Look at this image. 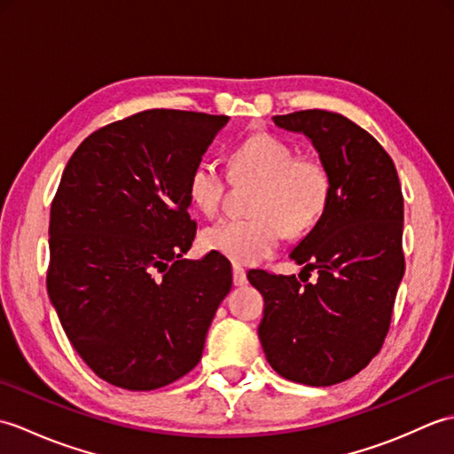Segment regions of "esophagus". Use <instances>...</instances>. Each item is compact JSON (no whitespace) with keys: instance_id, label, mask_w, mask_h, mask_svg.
I'll return each mask as SVG.
<instances>
[{"instance_id":"1","label":"esophagus","mask_w":454,"mask_h":454,"mask_svg":"<svg viewBox=\"0 0 454 454\" xmlns=\"http://www.w3.org/2000/svg\"><path fill=\"white\" fill-rule=\"evenodd\" d=\"M232 271H234V285H236V286H244V285L247 283L246 269H244L242 265H234Z\"/></svg>"}]
</instances>
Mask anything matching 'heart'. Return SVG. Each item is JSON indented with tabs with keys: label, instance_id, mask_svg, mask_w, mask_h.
<instances>
[{
	"label": "heart",
	"instance_id": "obj_1",
	"mask_svg": "<svg viewBox=\"0 0 454 454\" xmlns=\"http://www.w3.org/2000/svg\"><path fill=\"white\" fill-rule=\"evenodd\" d=\"M232 177L259 181L247 218H224L208 226L200 239L207 249L234 263H257L271 255L286 236L314 228L330 207L333 181L320 158L298 156L291 144L267 132L244 138L232 150ZM226 189L215 161L199 160L187 177V195L202 215H216Z\"/></svg>",
	"mask_w": 454,
	"mask_h": 454
}]
</instances>
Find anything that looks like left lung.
I'll return each mask as SVG.
<instances>
[{"label": "left lung", "instance_id": "8db88e82", "mask_svg": "<svg viewBox=\"0 0 454 454\" xmlns=\"http://www.w3.org/2000/svg\"><path fill=\"white\" fill-rule=\"evenodd\" d=\"M273 121L312 140L333 192L322 220L291 252L302 273L316 269L314 283L263 269L247 273L265 301L259 340L285 379L332 387L363 371L388 333L406 269L402 187L387 150L343 114L308 109Z\"/></svg>", "mask_w": 454, "mask_h": 454}]
</instances>
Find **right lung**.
<instances>
[{
    "mask_svg": "<svg viewBox=\"0 0 454 454\" xmlns=\"http://www.w3.org/2000/svg\"><path fill=\"white\" fill-rule=\"evenodd\" d=\"M224 114L150 109L85 138L52 200L46 288L85 364L144 392L197 366L232 265L191 249L187 177Z\"/></svg>",
    "mask_w": 454,
    "mask_h": 454,
    "instance_id": "right-lung-1",
    "label": "right lung"
}]
</instances>
